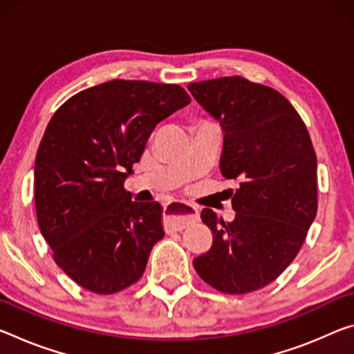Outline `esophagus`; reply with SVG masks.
Instances as JSON below:
<instances>
[{"label": "esophagus", "instance_id": "1", "mask_svg": "<svg viewBox=\"0 0 354 354\" xmlns=\"http://www.w3.org/2000/svg\"><path fill=\"white\" fill-rule=\"evenodd\" d=\"M164 221L167 230H184L187 228L190 223L198 221V211L194 206L187 203H181V201H173L168 206H165L164 211Z\"/></svg>", "mask_w": 354, "mask_h": 354}]
</instances>
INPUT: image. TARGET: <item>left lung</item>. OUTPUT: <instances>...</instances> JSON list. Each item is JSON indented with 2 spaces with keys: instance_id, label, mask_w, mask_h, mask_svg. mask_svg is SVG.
<instances>
[{
  "instance_id": "obj_1",
  "label": "left lung",
  "mask_w": 354,
  "mask_h": 354,
  "mask_svg": "<svg viewBox=\"0 0 354 354\" xmlns=\"http://www.w3.org/2000/svg\"><path fill=\"white\" fill-rule=\"evenodd\" d=\"M187 88L221 122V171L239 181L232 222L201 211L214 239L194 268L221 293H252L274 282L304 244L318 209L315 149L302 118L276 89L238 75Z\"/></svg>"
}]
</instances>
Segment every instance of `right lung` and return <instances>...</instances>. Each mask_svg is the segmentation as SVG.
Wrapping results in <instances>:
<instances>
[{"mask_svg":"<svg viewBox=\"0 0 354 354\" xmlns=\"http://www.w3.org/2000/svg\"><path fill=\"white\" fill-rule=\"evenodd\" d=\"M189 102L179 85L111 80L74 94L50 120L36 154L37 223L82 288L113 295L143 276L165 234L162 206L132 201L124 179L154 127Z\"/></svg>","mask_w":354,"mask_h":354,"instance_id":"obj_1","label":"right lung"}]
</instances>
